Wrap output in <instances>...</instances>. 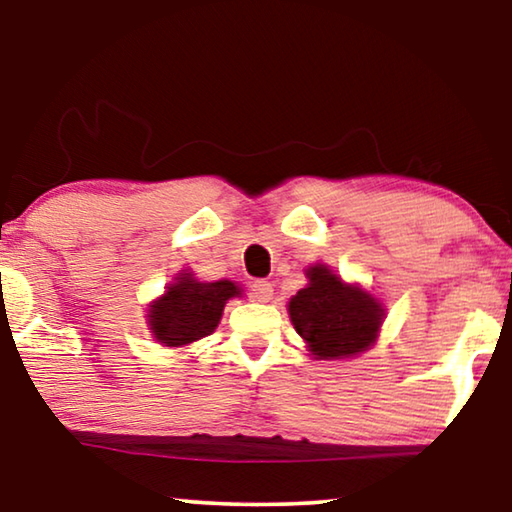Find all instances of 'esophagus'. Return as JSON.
Listing matches in <instances>:
<instances>
[{"mask_svg": "<svg viewBox=\"0 0 512 512\" xmlns=\"http://www.w3.org/2000/svg\"><path fill=\"white\" fill-rule=\"evenodd\" d=\"M249 296L256 300V303H268L272 298V284L265 282V279H256V282L249 284Z\"/></svg>", "mask_w": 512, "mask_h": 512, "instance_id": "1", "label": "esophagus"}]
</instances>
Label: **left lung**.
I'll list each match as a JSON object with an SVG mask.
<instances>
[{
  "mask_svg": "<svg viewBox=\"0 0 512 512\" xmlns=\"http://www.w3.org/2000/svg\"><path fill=\"white\" fill-rule=\"evenodd\" d=\"M310 284L289 303V314L300 338L317 359H347L373 345L384 310L368 291L342 284L326 265L307 270Z\"/></svg>",
  "mask_w": 512,
  "mask_h": 512,
  "instance_id": "left-lung-1",
  "label": "left lung"
}]
</instances>
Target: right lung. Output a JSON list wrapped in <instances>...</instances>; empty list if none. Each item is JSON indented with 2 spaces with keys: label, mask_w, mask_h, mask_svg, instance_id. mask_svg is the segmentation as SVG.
Returning a JSON list of instances; mask_svg holds the SVG:
<instances>
[{
  "label": "right lung",
  "mask_w": 512,
  "mask_h": 512,
  "mask_svg": "<svg viewBox=\"0 0 512 512\" xmlns=\"http://www.w3.org/2000/svg\"><path fill=\"white\" fill-rule=\"evenodd\" d=\"M240 289L228 279L221 282H198L188 272H181L177 282L167 286L165 296L149 310L151 333L167 347L188 345L205 338L221 319L226 300Z\"/></svg>",
  "instance_id": "obj_1"
}]
</instances>
